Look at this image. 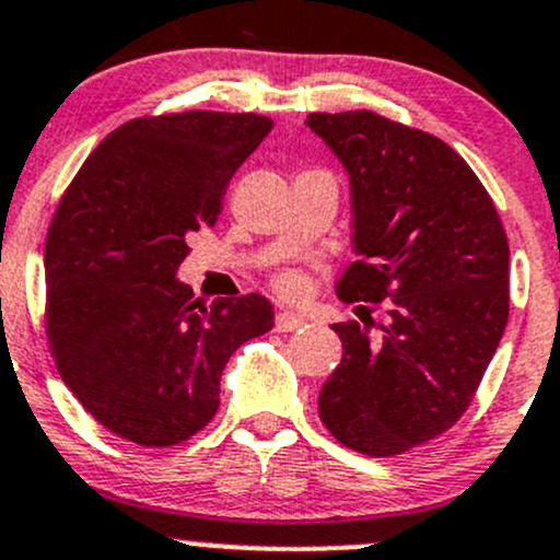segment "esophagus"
<instances>
[{
    "mask_svg": "<svg viewBox=\"0 0 560 560\" xmlns=\"http://www.w3.org/2000/svg\"><path fill=\"white\" fill-rule=\"evenodd\" d=\"M305 318L300 316V313H290V311H284V313H279V316H276V329L279 331H294V329H303L305 327Z\"/></svg>",
    "mask_w": 560,
    "mask_h": 560,
    "instance_id": "1",
    "label": "esophagus"
}]
</instances>
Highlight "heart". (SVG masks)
<instances>
[{"label":"heart","mask_w":560,"mask_h":560,"mask_svg":"<svg viewBox=\"0 0 560 560\" xmlns=\"http://www.w3.org/2000/svg\"><path fill=\"white\" fill-rule=\"evenodd\" d=\"M276 290L284 294L287 300H300L305 298V292H308V281H305L303 273H281L279 279H276Z\"/></svg>","instance_id":"1"}]
</instances>
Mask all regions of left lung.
<instances>
[{"mask_svg": "<svg viewBox=\"0 0 560 560\" xmlns=\"http://www.w3.org/2000/svg\"><path fill=\"white\" fill-rule=\"evenodd\" d=\"M311 132L342 164L350 242L346 303H385L370 335L335 324L342 361L318 393L340 444L390 457L463 417L508 324V236L487 188L433 135L372 110L311 114Z\"/></svg>", "mask_w": 560, "mask_h": 560, "instance_id": "left-lung-1", "label": "left lung"}]
</instances>
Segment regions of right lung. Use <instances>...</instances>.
<instances>
[{
	"instance_id": "obj_1",
	"label": "right lung",
	"mask_w": 560,
	"mask_h": 560,
	"mask_svg": "<svg viewBox=\"0 0 560 560\" xmlns=\"http://www.w3.org/2000/svg\"><path fill=\"white\" fill-rule=\"evenodd\" d=\"M270 127L218 110L127 121L60 199L45 247L47 337L63 383L121 439L172 446L199 433L233 350L273 327L262 294L201 303L177 279L188 238L214 225Z\"/></svg>"
}]
</instances>
